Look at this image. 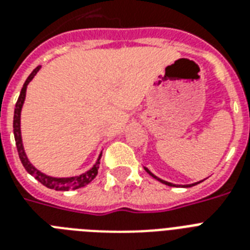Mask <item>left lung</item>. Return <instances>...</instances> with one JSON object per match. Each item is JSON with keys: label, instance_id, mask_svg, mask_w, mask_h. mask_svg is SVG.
<instances>
[{"label": "left lung", "instance_id": "left-lung-1", "mask_svg": "<svg viewBox=\"0 0 250 250\" xmlns=\"http://www.w3.org/2000/svg\"><path fill=\"white\" fill-rule=\"evenodd\" d=\"M145 170H146V172H148V174H150L153 176V178L154 179H157V180H160L161 183H164V184H167V186H170V187H175L174 184H171V183H168V182H165V180H162V179H160V178H157L156 175H153L152 172H150V171L148 170V168H146V167H145ZM196 184H197V183H196ZM192 186H194V184H190V186H187V187H192Z\"/></svg>", "mask_w": 250, "mask_h": 250}]
</instances>
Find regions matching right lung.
I'll use <instances>...</instances> for the list:
<instances>
[{"label":"right lung","instance_id":"add662e5","mask_svg":"<svg viewBox=\"0 0 250 250\" xmlns=\"http://www.w3.org/2000/svg\"><path fill=\"white\" fill-rule=\"evenodd\" d=\"M39 68L36 67L31 72V75L27 78L25 83L23 84V88L21 90V94H19V98H18L17 104H15V110H14V137H15V144H17L18 154H19V158H21V165L24 166V168L27 170L28 174H31L33 178L39 180V182L42 184V186L48 187L50 189L56 190H72V189H79V188H83L86 184H89L97 175L98 167L94 166L93 168H90L89 171H86L85 174H82L79 176H74V178H52V176H46L42 172H40L39 170H36L32 165L29 164L28 160H27V156H25L24 149H23V145H21V106H23V102H24L25 98V89H27V85L31 80L33 79V76L36 75V72L39 71ZM100 164V162H97Z\"/></svg>","mask_w":250,"mask_h":250}]
</instances>
